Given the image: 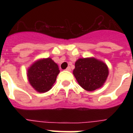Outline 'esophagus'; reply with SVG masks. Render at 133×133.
<instances>
[{
	"instance_id": "1",
	"label": "esophagus",
	"mask_w": 133,
	"mask_h": 133,
	"mask_svg": "<svg viewBox=\"0 0 133 133\" xmlns=\"http://www.w3.org/2000/svg\"><path fill=\"white\" fill-rule=\"evenodd\" d=\"M65 70H66V71H71V68H70V67H68V68L65 69Z\"/></svg>"
}]
</instances>
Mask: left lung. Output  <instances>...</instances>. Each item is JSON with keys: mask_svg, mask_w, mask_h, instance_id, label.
<instances>
[{"mask_svg": "<svg viewBox=\"0 0 133 133\" xmlns=\"http://www.w3.org/2000/svg\"><path fill=\"white\" fill-rule=\"evenodd\" d=\"M73 75L83 89L93 91L105 83L108 68L104 63L95 58H79L75 63Z\"/></svg>", "mask_w": 133, "mask_h": 133, "instance_id": "left-lung-1", "label": "left lung"}]
</instances>
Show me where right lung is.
I'll use <instances>...</instances> for the list:
<instances>
[{"label":"right lung","instance_id":"obj_1","mask_svg":"<svg viewBox=\"0 0 133 133\" xmlns=\"http://www.w3.org/2000/svg\"><path fill=\"white\" fill-rule=\"evenodd\" d=\"M60 70L58 65L50 58L37 61L28 69V77L32 87L38 92L52 88Z\"/></svg>","mask_w":133,"mask_h":133}]
</instances>
